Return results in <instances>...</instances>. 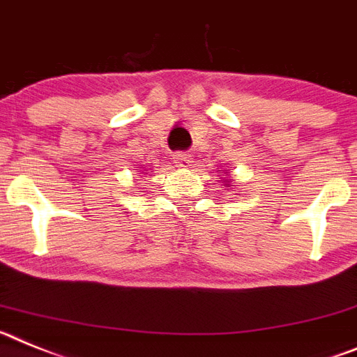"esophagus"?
<instances>
[{"label":"esophagus","instance_id":"34e87169","mask_svg":"<svg viewBox=\"0 0 357 357\" xmlns=\"http://www.w3.org/2000/svg\"><path fill=\"white\" fill-rule=\"evenodd\" d=\"M172 160H174L176 165L183 167V169H187V167H190V163H192V156L188 153H176Z\"/></svg>","mask_w":357,"mask_h":357}]
</instances>
